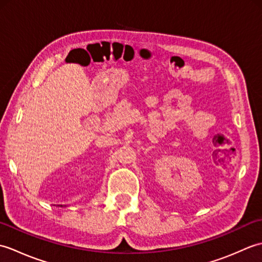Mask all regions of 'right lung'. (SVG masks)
Wrapping results in <instances>:
<instances>
[{
	"label": "right lung",
	"instance_id": "obj_1",
	"mask_svg": "<svg viewBox=\"0 0 262 262\" xmlns=\"http://www.w3.org/2000/svg\"><path fill=\"white\" fill-rule=\"evenodd\" d=\"M60 207H63V205H60Z\"/></svg>",
	"mask_w": 262,
	"mask_h": 262
}]
</instances>
